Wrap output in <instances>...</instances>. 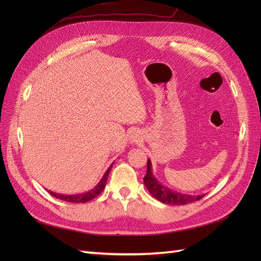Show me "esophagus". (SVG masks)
<instances>
[{"instance_id": "obj_1", "label": "esophagus", "mask_w": 261, "mask_h": 261, "mask_svg": "<svg viewBox=\"0 0 261 261\" xmlns=\"http://www.w3.org/2000/svg\"><path fill=\"white\" fill-rule=\"evenodd\" d=\"M129 138H130V141H132V143H138V140L140 139L139 135H138V134H136V133H132V134H130V136H129Z\"/></svg>"}]
</instances>
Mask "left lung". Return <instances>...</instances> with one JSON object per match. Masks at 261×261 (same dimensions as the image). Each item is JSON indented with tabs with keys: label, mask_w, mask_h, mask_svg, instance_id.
I'll list each match as a JSON object with an SVG mask.
<instances>
[{
	"label": "left lung",
	"mask_w": 261,
	"mask_h": 261,
	"mask_svg": "<svg viewBox=\"0 0 261 261\" xmlns=\"http://www.w3.org/2000/svg\"><path fill=\"white\" fill-rule=\"evenodd\" d=\"M144 184L149 193L159 201L171 204V206H178V204H187L201 199L204 195H187L179 192L173 191L167 186L162 185L158 180L152 173V165L150 159L147 161V173L144 177Z\"/></svg>",
	"instance_id": "8db88e82"
}]
</instances>
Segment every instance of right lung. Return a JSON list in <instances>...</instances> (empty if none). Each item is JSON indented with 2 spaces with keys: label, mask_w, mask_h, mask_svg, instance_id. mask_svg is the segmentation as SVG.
Returning <instances> with one entry per match:
<instances>
[{
  "label": "right lung",
  "mask_w": 261,
  "mask_h": 261,
  "mask_svg": "<svg viewBox=\"0 0 261 261\" xmlns=\"http://www.w3.org/2000/svg\"><path fill=\"white\" fill-rule=\"evenodd\" d=\"M114 163V162H113ZM113 163L110 165L109 169L107 170V172L105 173V175L102 176V178L100 179L99 183L94 186L90 191L86 192V193H82V194H75V195H65V194H58V193H54L51 191H48L53 197L61 200H64V201H68V202H74V203H84L87 202L89 200H92L93 198H96V197L101 194V192L103 191L105 187H106V183H107V179L109 176V173L112 169V165Z\"/></svg>",
  "instance_id": "right-lung-1"
}]
</instances>
